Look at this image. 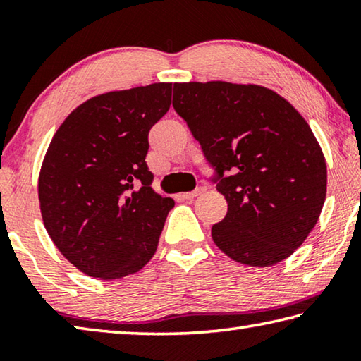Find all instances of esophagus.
Instances as JSON below:
<instances>
[{
    "mask_svg": "<svg viewBox=\"0 0 361 361\" xmlns=\"http://www.w3.org/2000/svg\"><path fill=\"white\" fill-rule=\"evenodd\" d=\"M205 191H207L205 186H199V188H195L194 191H191V192H185V194H183V197L188 199V200H192V199H195V197H199V195H202Z\"/></svg>",
    "mask_w": 361,
    "mask_h": 361,
    "instance_id": "obj_1",
    "label": "esophagus"
}]
</instances>
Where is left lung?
<instances>
[{
  "label": "left lung",
  "mask_w": 361,
  "mask_h": 361,
  "mask_svg": "<svg viewBox=\"0 0 361 361\" xmlns=\"http://www.w3.org/2000/svg\"><path fill=\"white\" fill-rule=\"evenodd\" d=\"M173 108L228 202L216 247L256 267L295 253L326 197L325 156L302 116L271 89L224 81L175 82Z\"/></svg>",
  "instance_id": "1"
}]
</instances>
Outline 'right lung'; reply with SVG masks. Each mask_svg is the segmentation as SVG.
I'll list each match as a JSON object with an SVG mask.
<instances>
[{
  "mask_svg": "<svg viewBox=\"0 0 361 361\" xmlns=\"http://www.w3.org/2000/svg\"><path fill=\"white\" fill-rule=\"evenodd\" d=\"M172 84L94 97L49 145L38 181L47 234L79 271L102 280L135 274L156 253L173 199L151 188V127L169 111Z\"/></svg>",
  "mask_w": 361,
  "mask_h": 361,
  "instance_id": "obj_1",
  "label": "right lung"
}]
</instances>
